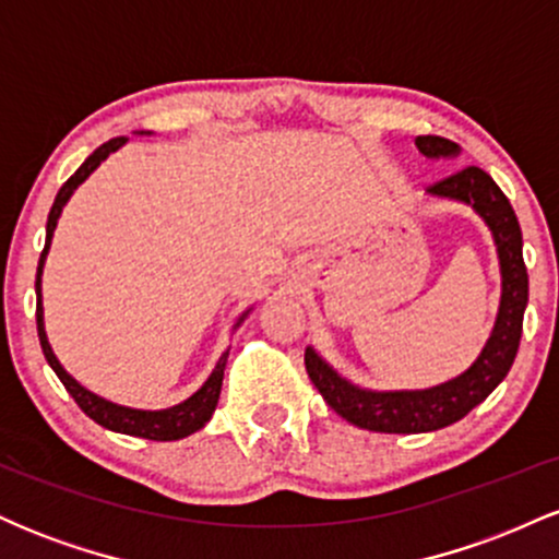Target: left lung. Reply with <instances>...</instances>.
<instances>
[{"label": "left lung", "mask_w": 559, "mask_h": 559, "mask_svg": "<svg viewBox=\"0 0 559 559\" xmlns=\"http://www.w3.org/2000/svg\"><path fill=\"white\" fill-rule=\"evenodd\" d=\"M415 146L428 159H454L460 146L441 136H418ZM426 197L460 202L476 213L489 228L499 260V310L493 329L471 368L428 389H368L352 383L318 355L305 349L307 376L316 383L331 409L352 426L376 433H428L463 420L476 404L491 394L515 362L523 333V312L528 305V273L523 262V234L510 199L493 178L480 168H465L444 178Z\"/></svg>", "instance_id": "left-lung-1"}]
</instances>
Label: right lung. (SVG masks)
Masks as SVG:
<instances>
[{
    "label": "right lung",
    "instance_id": "add662e5",
    "mask_svg": "<svg viewBox=\"0 0 559 559\" xmlns=\"http://www.w3.org/2000/svg\"><path fill=\"white\" fill-rule=\"evenodd\" d=\"M144 133L150 131H139V136H144ZM128 139L120 136V139H112L107 141V144H102L99 150H94L92 155L83 159V165L79 170L73 173V176L68 178L66 183H62V189L57 191L55 197V204L52 210H49V221H47V243H44V252L41 258H38V271H36V325H38V342H41V349H44V357H47L49 368L55 370L57 378L62 381V386L68 389V394L73 396L75 402H79V407L83 413L88 415L94 423H99L102 428H107V431H115V433H126V436H139V439H150V441H178V439H186V436L197 433L199 428H204L213 418L215 407H217V400H221V386H223V373H226V362H228V352L221 355V360L215 362L213 373L207 376V381L199 386L194 394L186 396L183 402L173 404V407H163V409H141V407H126V404H118V402H110L105 400V396L94 394V391H88L86 386H81L79 381H75L73 376L68 373L66 368H62V362L57 360L52 344H49L47 338V329H44V301H41V275H44V265H47V254H49V247H52V236H55V228H57V221H60L62 210H66V204L70 202V197L75 194V189L86 181L92 173L99 168L102 163H105L107 157L115 155V152L120 150V146H126ZM254 307H247V310L241 312L239 318H236L234 329H230V336H234L236 329L247 320L249 312H252Z\"/></svg>",
    "mask_w": 559,
    "mask_h": 559
}]
</instances>
